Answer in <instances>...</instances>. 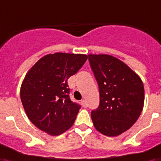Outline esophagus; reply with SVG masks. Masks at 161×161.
I'll list each match as a JSON object with an SVG mask.
<instances>
[{"label":"esophagus","instance_id":"esophagus-1","mask_svg":"<svg viewBox=\"0 0 161 161\" xmlns=\"http://www.w3.org/2000/svg\"><path fill=\"white\" fill-rule=\"evenodd\" d=\"M81 104H82V105H83V107H87V102H86L85 100H81Z\"/></svg>","mask_w":161,"mask_h":161}]
</instances>
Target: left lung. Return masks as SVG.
I'll use <instances>...</instances> for the list:
<instances>
[{"label": "left lung", "instance_id": "8db88e82", "mask_svg": "<svg viewBox=\"0 0 161 161\" xmlns=\"http://www.w3.org/2000/svg\"><path fill=\"white\" fill-rule=\"evenodd\" d=\"M100 90V105L91 111L97 131L108 137L121 134L134 124L144 102L141 78L128 66L109 55H89Z\"/></svg>", "mask_w": 161, "mask_h": 161}]
</instances>
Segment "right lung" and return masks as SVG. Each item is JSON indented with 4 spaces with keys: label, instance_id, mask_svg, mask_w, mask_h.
I'll return each instance as SVG.
<instances>
[{
    "label": "right lung",
    "instance_id": "obj_1",
    "mask_svg": "<svg viewBox=\"0 0 161 161\" xmlns=\"http://www.w3.org/2000/svg\"><path fill=\"white\" fill-rule=\"evenodd\" d=\"M87 59L83 54H49L28 72L21 86V101L39 129L57 136L73 125L81 106L70 99L67 79Z\"/></svg>",
    "mask_w": 161,
    "mask_h": 161
}]
</instances>
